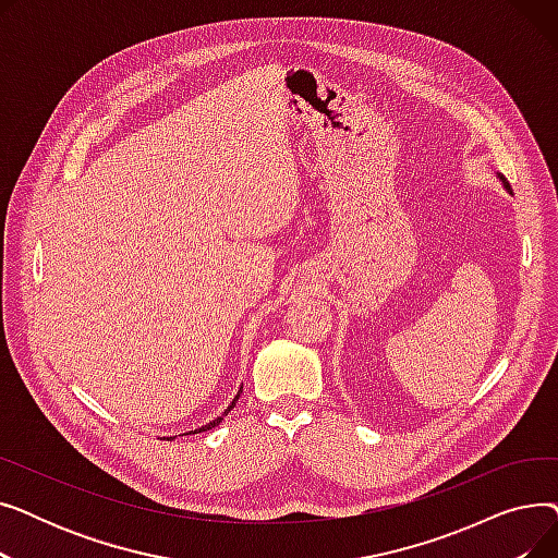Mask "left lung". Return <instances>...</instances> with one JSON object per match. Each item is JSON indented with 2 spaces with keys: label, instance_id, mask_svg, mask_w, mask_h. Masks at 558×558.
Returning a JSON list of instances; mask_svg holds the SVG:
<instances>
[{
  "label": "left lung",
  "instance_id": "obj_1",
  "mask_svg": "<svg viewBox=\"0 0 558 558\" xmlns=\"http://www.w3.org/2000/svg\"><path fill=\"white\" fill-rule=\"evenodd\" d=\"M500 179H502V175H500ZM502 183H505V187H507V190H511V187H509V183H507L505 179H502Z\"/></svg>",
  "mask_w": 558,
  "mask_h": 558
}]
</instances>
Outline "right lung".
Wrapping results in <instances>:
<instances>
[{
	"label": "right lung",
	"mask_w": 558,
	"mask_h": 558,
	"mask_svg": "<svg viewBox=\"0 0 558 558\" xmlns=\"http://www.w3.org/2000/svg\"><path fill=\"white\" fill-rule=\"evenodd\" d=\"M238 398H240V393H238ZM238 398H234V400H238ZM232 407H234V402H232V404H230V407H228V409H226V412H223V416H226V414H228V412H230V409H232ZM223 416H219V418H217V421H213V423H208V425H203V427H201V429H196V432H192V434H198V432H208V429H213V427H217V425H219V423H221V421H223Z\"/></svg>",
	"instance_id": "right-lung-1"
}]
</instances>
